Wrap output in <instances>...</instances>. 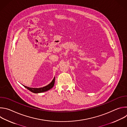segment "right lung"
Wrapping results in <instances>:
<instances>
[{"mask_svg":"<svg viewBox=\"0 0 127 127\" xmlns=\"http://www.w3.org/2000/svg\"><path fill=\"white\" fill-rule=\"evenodd\" d=\"M55 78L54 77L53 80L52 81V82L50 84H49L48 85L44 87H41V88H32V87H29L25 85H23V86H24L25 88H26L27 89H28V90H30V91H31L33 93H35V94L47 92L48 90L51 89L54 85V83H55Z\"/></svg>","mask_w":127,"mask_h":127,"instance_id":"obj_1","label":"right lung"}]
</instances>
